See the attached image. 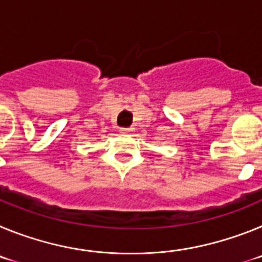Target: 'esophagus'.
I'll return each mask as SVG.
<instances>
[{"label":"esophagus","mask_w":262,"mask_h":262,"mask_svg":"<svg viewBox=\"0 0 262 262\" xmlns=\"http://www.w3.org/2000/svg\"><path fill=\"white\" fill-rule=\"evenodd\" d=\"M119 131L122 134H129V133H133L134 128H131V127H120Z\"/></svg>","instance_id":"obj_1"}]
</instances>
